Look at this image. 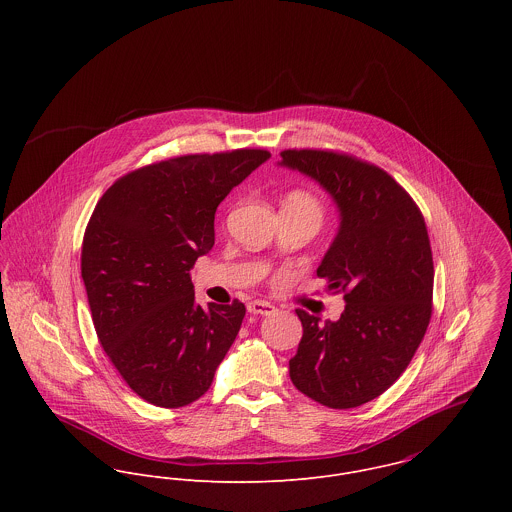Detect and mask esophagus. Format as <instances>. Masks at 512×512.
I'll return each mask as SVG.
<instances>
[{
    "label": "esophagus",
    "mask_w": 512,
    "mask_h": 512,
    "mask_svg": "<svg viewBox=\"0 0 512 512\" xmlns=\"http://www.w3.org/2000/svg\"><path fill=\"white\" fill-rule=\"evenodd\" d=\"M246 307H248V313H254V315H270L276 311V307L272 303L262 301V299H254Z\"/></svg>",
    "instance_id": "34e87169"
}]
</instances>
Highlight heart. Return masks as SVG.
Here are the masks:
<instances>
[{
	"instance_id": "obj_1",
	"label": "heart",
	"mask_w": 512,
	"mask_h": 512,
	"mask_svg": "<svg viewBox=\"0 0 512 512\" xmlns=\"http://www.w3.org/2000/svg\"><path fill=\"white\" fill-rule=\"evenodd\" d=\"M284 207L305 209V211L315 213L317 217H321V213H323V207H321L319 199H317V197H313V195H311V193H307V191H292V193L284 199Z\"/></svg>"
}]
</instances>
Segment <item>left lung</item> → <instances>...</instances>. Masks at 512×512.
<instances>
[{
  "label": "left lung",
  "mask_w": 512,
  "mask_h": 512,
  "mask_svg": "<svg viewBox=\"0 0 512 512\" xmlns=\"http://www.w3.org/2000/svg\"><path fill=\"white\" fill-rule=\"evenodd\" d=\"M280 165L315 179L341 224L317 276L345 295L337 321L295 309L303 337L290 361L295 388L327 408H357L410 365L432 317L434 260L414 199L380 167L347 153L286 149Z\"/></svg>",
  "instance_id": "1"
}]
</instances>
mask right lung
Returning <instances> with one entry per match:
<instances>
[{"label": "right lung", "instance_id": "add662e5", "mask_svg": "<svg viewBox=\"0 0 512 512\" xmlns=\"http://www.w3.org/2000/svg\"><path fill=\"white\" fill-rule=\"evenodd\" d=\"M266 149L195 153L120 177L88 220L80 272L98 341L149 404L181 408L213 384L246 307L195 301L191 268L215 244L222 199Z\"/></svg>", "mask_w": 512, "mask_h": 512}]
</instances>
